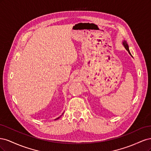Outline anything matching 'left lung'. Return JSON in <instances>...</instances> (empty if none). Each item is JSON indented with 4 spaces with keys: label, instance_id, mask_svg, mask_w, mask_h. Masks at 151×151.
Here are the masks:
<instances>
[{
    "label": "left lung",
    "instance_id": "left-lung-1",
    "mask_svg": "<svg viewBox=\"0 0 151 151\" xmlns=\"http://www.w3.org/2000/svg\"><path fill=\"white\" fill-rule=\"evenodd\" d=\"M122 44H123V46H124V47H125V48L128 51V52L129 53V54L132 57V55H131V53H130V50H129V45H128V44H127V42L126 41H123V43H122Z\"/></svg>",
    "mask_w": 151,
    "mask_h": 151
}]
</instances>
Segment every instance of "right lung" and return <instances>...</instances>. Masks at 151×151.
Returning <instances> with one entry per match:
<instances>
[{
	"label": "right lung",
	"mask_w": 151,
	"mask_h": 151,
	"mask_svg": "<svg viewBox=\"0 0 151 151\" xmlns=\"http://www.w3.org/2000/svg\"><path fill=\"white\" fill-rule=\"evenodd\" d=\"M63 113H62V115H63ZM61 116H62V115H61ZM59 116V117H58V118H56V119H55V120H57V119H58V118H60V116Z\"/></svg>",
	"instance_id": "add662e5"
}]
</instances>
